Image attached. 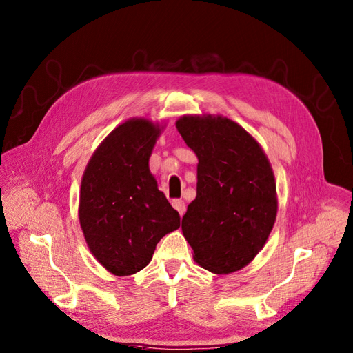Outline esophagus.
<instances>
[{"instance_id":"1","label":"esophagus","mask_w":353,"mask_h":353,"mask_svg":"<svg viewBox=\"0 0 353 353\" xmlns=\"http://www.w3.org/2000/svg\"><path fill=\"white\" fill-rule=\"evenodd\" d=\"M171 204H173V207L174 209L179 212V214L180 216H183L185 214V210H186V204H185V201H182V200H173L171 201Z\"/></svg>"}]
</instances>
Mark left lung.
I'll return each instance as SVG.
<instances>
[{"instance_id": "obj_1", "label": "left lung", "mask_w": 353, "mask_h": 353, "mask_svg": "<svg viewBox=\"0 0 353 353\" xmlns=\"http://www.w3.org/2000/svg\"><path fill=\"white\" fill-rule=\"evenodd\" d=\"M176 128L198 158L196 196L182 219L198 265L216 274L246 267L277 214L276 180L258 141L222 116H182Z\"/></svg>"}]
</instances>
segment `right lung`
Returning a JSON list of instances; mask_svg holds the SVG:
<instances>
[{
  "instance_id": "add662e5",
  "label": "right lung",
  "mask_w": 353,
  "mask_h": 353,
  "mask_svg": "<svg viewBox=\"0 0 353 353\" xmlns=\"http://www.w3.org/2000/svg\"><path fill=\"white\" fill-rule=\"evenodd\" d=\"M158 123L130 119L89 159L80 186L79 221L92 255L114 276L146 267L158 241L180 227V216L158 189L149 158Z\"/></svg>"
}]
</instances>
